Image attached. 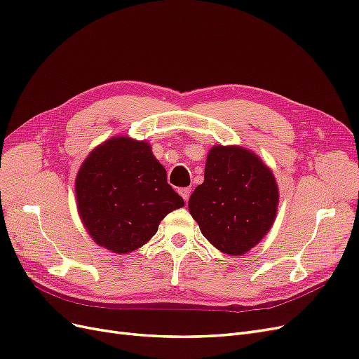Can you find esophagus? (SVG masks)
Masks as SVG:
<instances>
[{"label":"esophagus","instance_id":"obj_1","mask_svg":"<svg viewBox=\"0 0 359 359\" xmlns=\"http://www.w3.org/2000/svg\"><path fill=\"white\" fill-rule=\"evenodd\" d=\"M179 194L182 195V198H183V200L188 203V200H189V196H191V188H180V189H179Z\"/></svg>","mask_w":359,"mask_h":359}]
</instances>
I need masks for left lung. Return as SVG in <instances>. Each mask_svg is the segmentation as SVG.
I'll list each match as a JSON object with an SVG mask.
<instances>
[{
    "label": "left lung",
    "instance_id": "obj_1",
    "mask_svg": "<svg viewBox=\"0 0 359 359\" xmlns=\"http://www.w3.org/2000/svg\"><path fill=\"white\" fill-rule=\"evenodd\" d=\"M280 189L271 167L251 149L215 144L189 213L205 240L228 256H243L273 226Z\"/></svg>",
    "mask_w": 359,
    "mask_h": 359
}]
</instances>
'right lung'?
<instances>
[{
    "label": "right lung",
    "instance_id": "1",
    "mask_svg": "<svg viewBox=\"0 0 359 359\" xmlns=\"http://www.w3.org/2000/svg\"><path fill=\"white\" fill-rule=\"evenodd\" d=\"M78 216L99 247L128 255L184 205L148 140L114 136L93 149L75 177Z\"/></svg>",
    "mask_w": 359,
    "mask_h": 359
}]
</instances>
